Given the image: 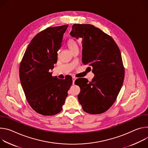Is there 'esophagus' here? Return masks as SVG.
<instances>
[{
    "label": "esophagus",
    "mask_w": 148,
    "mask_h": 148,
    "mask_svg": "<svg viewBox=\"0 0 148 148\" xmlns=\"http://www.w3.org/2000/svg\"><path fill=\"white\" fill-rule=\"evenodd\" d=\"M76 77H75V76H73L72 77V81H73V84H75V80H76Z\"/></svg>",
    "instance_id": "34e87169"
}]
</instances>
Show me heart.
<instances>
[{"label": "heart", "mask_w": 148, "mask_h": 148, "mask_svg": "<svg viewBox=\"0 0 148 148\" xmlns=\"http://www.w3.org/2000/svg\"><path fill=\"white\" fill-rule=\"evenodd\" d=\"M67 44H68L69 49H70V51L71 52L73 51L77 47V45L76 41L74 39H69L68 41Z\"/></svg>", "instance_id": "1"}]
</instances>
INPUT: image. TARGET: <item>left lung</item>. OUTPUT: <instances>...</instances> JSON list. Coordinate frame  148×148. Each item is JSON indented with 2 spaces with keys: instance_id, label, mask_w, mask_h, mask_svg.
<instances>
[{
  "instance_id": "1",
  "label": "left lung",
  "mask_w": 148,
  "mask_h": 148,
  "mask_svg": "<svg viewBox=\"0 0 148 148\" xmlns=\"http://www.w3.org/2000/svg\"><path fill=\"white\" fill-rule=\"evenodd\" d=\"M72 28L70 35L82 39V62L92 67L95 75L91 82L85 79L75 81L80 88L79 102L85 112L104 113L115 102L123 82L125 69L119 48L111 36L93 25L74 24Z\"/></svg>"
}]
</instances>
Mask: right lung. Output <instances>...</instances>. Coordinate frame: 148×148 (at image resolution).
<instances>
[{
  "label": "right lung",
  "instance_id": "obj_1",
  "mask_svg": "<svg viewBox=\"0 0 148 148\" xmlns=\"http://www.w3.org/2000/svg\"><path fill=\"white\" fill-rule=\"evenodd\" d=\"M68 25L47 27L32 39L20 64L19 76L26 99L37 113L54 115L62 110L72 78L52 76L49 70L57 62L64 33Z\"/></svg>",
  "mask_w": 148,
  "mask_h": 148
}]
</instances>
